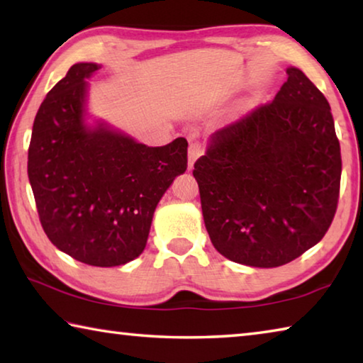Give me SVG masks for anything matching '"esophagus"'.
Returning a JSON list of instances; mask_svg holds the SVG:
<instances>
[{
  "label": "esophagus",
  "mask_w": 363,
  "mask_h": 363,
  "mask_svg": "<svg viewBox=\"0 0 363 363\" xmlns=\"http://www.w3.org/2000/svg\"><path fill=\"white\" fill-rule=\"evenodd\" d=\"M203 152H205L203 145H201V143H199V140L190 143V145H189V169H192L195 160L203 155Z\"/></svg>",
  "instance_id": "1"
}]
</instances>
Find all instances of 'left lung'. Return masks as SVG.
<instances>
[{
	"instance_id": "obj_1",
	"label": "left lung",
	"mask_w": 363,
	"mask_h": 363,
	"mask_svg": "<svg viewBox=\"0 0 363 363\" xmlns=\"http://www.w3.org/2000/svg\"><path fill=\"white\" fill-rule=\"evenodd\" d=\"M272 102L216 131L194 164L208 235L253 267L291 262L333 223L341 149L330 104L299 69Z\"/></svg>"
}]
</instances>
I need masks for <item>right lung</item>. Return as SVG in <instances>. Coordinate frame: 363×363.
<instances>
[{
  "instance_id": "right-lung-1",
  "label": "right lung",
  "mask_w": 363,
  "mask_h": 363,
  "mask_svg": "<svg viewBox=\"0 0 363 363\" xmlns=\"http://www.w3.org/2000/svg\"><path fill=\"white\" fill-rule=\"evenodd\" d=\"M99 65L75 64L49 91L33 121L28 179L43 230L73 259L113 267L143 253L153 211L187 169V140L147 147L83 123L86 78Z\"/></svg>"
}]
</instances>
